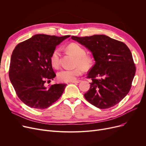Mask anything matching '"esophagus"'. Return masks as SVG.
I'll return each mask as SVG.
<instances>
[{"label": "esophagus", "mask_w": 146, "mask_h": 146, "mask_svg": "<svg viewBox=\"0 0 146 146\" xmlns=\"http://www.w3.org/2000/svg\"><path fill=\"white\" fill-rule=\"evenodd\" d=\"M81 82L80 80H76L71 82V83H79V82Z\"/></svg>", "instance_id": "obj_1"}]
</instances>
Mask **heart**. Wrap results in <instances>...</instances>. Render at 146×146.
I'll use <instances>...</instances> for the list:
<instances>
[{
  "mask_svg": "<svg viewBox=\"0 0 146 146\" xmlns=\"http://www.w3.org/2000/svg\"><path fill=\"white\" fill-rule=\"evenodd\" d=\"M66 50L76 57L75 66L73 69H64L57 74L60 81L69 82L74 81L78 77L82 75L84 70H88L92 67L95 64V59L93 55L86 54V50L77 42L69 44ZM61 52L59 48L54 50L50 56V63L52 66L58 68L60 66Z\"/></svg>",
  "mask_w": 146,
  "mask_h": 146,
  "instance_id": "obj_1",
  "label": "heart"
}]
</instances>
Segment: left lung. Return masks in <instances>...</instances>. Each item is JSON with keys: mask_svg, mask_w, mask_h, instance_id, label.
I'll return each instance as SVG.
<instances>
[{"mask_svg": "<svg viewBox=\"0 0 146 146\" xmlns=\"http://www.w3.org/2000/svg\"><path fill=\"white\" fill-rule=\"evenodd\" d=\"M72 38L90 50L96 61L88 74L92 82L85 99L101 109L118 104L128 94L136 71L127 45L105 35Z\"/></svg>", "mask_w": 146, "mask_h": 146, "instance_id": "8db88e82", "label": "left lung"}]
</instances>
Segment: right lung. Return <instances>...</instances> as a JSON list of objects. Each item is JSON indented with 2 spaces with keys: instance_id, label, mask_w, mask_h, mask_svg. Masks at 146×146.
Returning <instances> with one entry per match:
<instances>
[{
  "instance_id": "add662e5",
  "label": "right lung",
  "mask_w": 146,
  "mask_h": 146,
  "mask_svg": "<svg viewBox=\"0 0 146 146\" xmlns=\"http://www.w3.org/2000/svg\"><path fill=\"white\" fill-rule=\"evenodd\" d=\"M70 35L36 34L19 43L13 50L9 66L10 80L22 102L31 108H48L62 95L67 84L45 87L56 74L50 56L56 46Z\"/></svg>"
}]
</instances>
